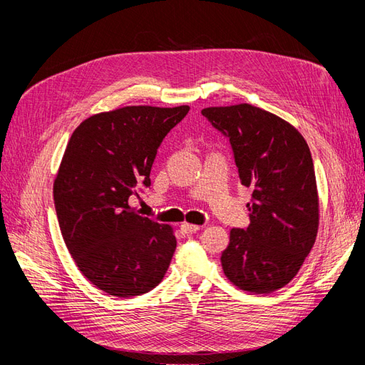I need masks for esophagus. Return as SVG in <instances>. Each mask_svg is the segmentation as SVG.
Returning a JSON list of instances; mask_svg holds the SVG:
<instances>
[{"instance_id":"esophagus-1","label":"esophagus","mask_w":365,"mask_h":365,"mask_svg":"<svg viewBox=\"0 0 365 365\" xmlns=\"http://www.w3.org/2000/svg\"><path fill=\"white\" fill-rule=\"evenodd\" d=\"M181 230L184 231L185 235H192V233H196V231H200L201 227L200 225H195V224H182Z\"/></svg>"}]
</instances>
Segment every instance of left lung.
<instances>
[{
  "label": "left lung",
  "mask_w": 365,
  "mask_h": 365,
  "mask_svg": "<svg viewBox=\"0 0 365 365\" xmlns=\"http://www.w3.org/2000/svg\"><path fill=\"white\" fill-rule=\"evenodd\" d=\"M202 115L230 140L240 182L252 189L251 224L230 231L222 269L239 289L277 291L315 244L319 215L311 150L288 121L257 106H213Z\"/></svg>",
  "instance_id": "obj_1"
}]
</instances>
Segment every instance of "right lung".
Listing matches in <instances>:
<instances>
[{
    "label": "right lung",
    "mask_w": 365,
    "mask_h": 365,
    "mask_svg": "<svg viewBox=\"0 0 365 365\" xmlns=\"http://www.w3.org/2000/svg\"><path fill=\"white\" fill-rule=\"evenodd\" d=\"M189 106H125L76 128L53 185L61 233L77 268L114 297L146 294L163 280L176 248L169 225L129 207L164 137Z\"/></svg>",
    "instance_id": "obj_1"
}]
</instances>
